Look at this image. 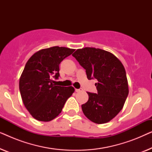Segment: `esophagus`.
Returning a JSON list of instances; mask_svg holds the SVG:
<instances>
[{"label":"esophagus","mask_w":152,"mask_h":152,"mask_svg":"<svg viewBox=\"0 0 152 152\" xmlns=\"http://www.w3.org/2000/svg\"><path fill=\"white\" fill-rule=\"evenodd\" d=\"M83 91L82 88H79V89H75V91L77 93H80V92H82Z\"/></svg>","instance_id":"1"}]
</instances>
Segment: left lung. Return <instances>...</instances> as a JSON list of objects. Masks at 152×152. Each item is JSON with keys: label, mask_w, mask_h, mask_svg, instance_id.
Segmentation results:
<instances>
[{"label": "left lung", "mask_w": 152, "mask_h": 152, "mask_svg": "<svg viewBox=\"0 0 152 152\" xmlns=\"http://www.w3.org/2000/svg\"><path fill=\"white\" fill-rule=\"evenodd\" d=\"M72 56L86 70L88 80H97V93L87 92L88 100L82 105L83 113L96 124L111 121L122 109L129 94L123 64L113 54L95 48L77 49Z\"/></svg>", "instance_id": "8db88e82"}]
</instances>
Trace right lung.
<instances>
[{
  "mask_svg": "<svg viewBox=\"0 0 152 152\" xmlns=\"http://www.w3.org/2000/svg\"><path fill=\"white\" fill-rule=\"evenodd\" d=\"M75 49L54 46L35 53L25 66L19 80V90L25 107L34 119L49 122L59 115L72 86L54 84L59 76V64Z\"/></svg>",
  "mask_w": 152,
  "mask_h": 152,
  "instance_id": "1",
  "label": "right lung"
}]
</instances>
